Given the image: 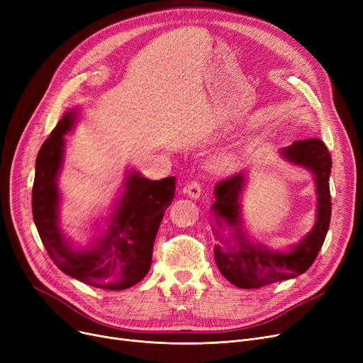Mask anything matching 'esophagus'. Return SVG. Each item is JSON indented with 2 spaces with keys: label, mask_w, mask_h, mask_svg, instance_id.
Instances as JSON below:
<instances>
[{
  "label": "esophagus",
  "mask_w": 363,
  "mask_h": 363,
  "mask_svg": "<svg viewBox=\"0 0 363 363\" xmlns=\"http://www.w3.org/2000/svg\"><path fill=\"white\" fill-rule=\"evenodd\" d=\"M184 193L189 197V199H194L197 200L201 194V185L199 181H191L188 182L185 186H184Z\"/></svg>",
  "instance_id": "esophagus-1"
}]
</instances>
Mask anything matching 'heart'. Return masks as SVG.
Listing matches in <instances>:
<instances>
[{
    "label": "heart",
    "instance_id": "obj_1",
    "mask_svg": "<svg viewBox=\"0 0 363 363\" xmlns=\"http://www.w3.org/2000/svg\"><path fill=\"white\" fill-rule=\"evenodd\" d=\"M234 164H235V157L233 155H228V152H220V155H216L211 160V169L215 172H219V174L228 172Z\"/></svg>",
    "mask_w": 363,
    "mask_h": 363
}]
</instances>
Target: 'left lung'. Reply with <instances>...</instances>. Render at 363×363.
I'll list each match as a JSON object with an SVG mask.
<instances>
[{
    "label": "left lung",
    "instance_id": "obj_1",
    "mask_svg": "<svg viewBox=\"0 0 363 363\" xmlns=\"http://www.w3.org/2000/svg\"><path fill=\"white\" fill-rule=\"evenodd\" d=\"M282 156L308 167L313 172L318 191V216L313 230L304 237L290 252H274L263 244H252L241 233L240 197L245 182V174L240 172L216 184L212 212L218 228L226 225L233 231L235 244L220 238L222 234L215 230L216 245L215 260L220 274L238 289H260L306 272L315 262L320 247L325 241L331 220V194L330 174L331 155L319 138L296 141L282 150Z\"/></svg>",
    "mask_w": 363,
    "mask_h": 363
}]
</instances>
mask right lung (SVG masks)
Listing matches in <instances>:
<instances>
[{"label":"right lung","instance_id":"1","mask_svg":"<svg viewBox=\"0 0 363 363\" xmlns=\"http://www.w3.org/2000/svg\"><path fill=\"white\" fill-rule=\"evenodd\" d=\"M67 111L40 148L32 188V213L38 234L57 268L103 290H125L140 282L151 266L152 245L166 208L175 197L177 178L150 181L137 172L128 178L123 196L107 231L91 249L78 252L59 228L57 174L63 160L65 133L73 126Z\"/></svg>","mask_w":363,"mask_h":363}]
</instances>
